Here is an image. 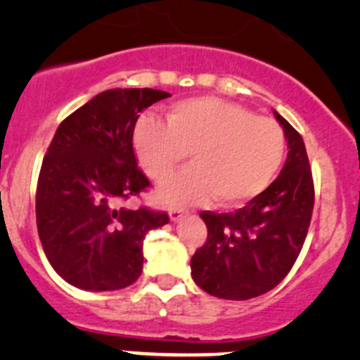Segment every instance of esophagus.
<instances>
[{"instance_id":"obj_1","label":"esophagus","mask_w":360,"mask_h":360,"mask_svg":"<svg viewBox=\"0 0 360 360\" xmlns=\"http://www.w3.org/2000/svg\"><path fill=\"white\" fill-rule=\"evenodd\" d=\"M186 214H188L186 210L177 209V207H174V209L169 210V216H170V221H172V223H177V221H181L184 216H186Z\"/></svg>"}]
</instances>
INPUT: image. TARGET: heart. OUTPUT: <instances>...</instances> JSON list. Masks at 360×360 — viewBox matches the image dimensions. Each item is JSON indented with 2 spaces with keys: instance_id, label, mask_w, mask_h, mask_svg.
Returning a JSON list of instances; mask_svg holds the SVG:
<instances>
[{
  "instance_id": "obj_1",
  "label": "heart",
  "mask_w": 360,
  "mask_h": 360,
  "mask_svg": "<svg viewBox=\"0 0 360 360\" xmlns=\"http://www.w3.org/2000/svg\"><path fill=\"white\" fill-rule=\"evenodd\" d=\"M134 150L155 181L169 177L190 151L193 165L162 183L157 198L191 205L216 197L223 205L256 198L271 184L285 153V136L274 120L216 97L181 101L165 122L141 118Z\"/></svg>"
}]
</instances>
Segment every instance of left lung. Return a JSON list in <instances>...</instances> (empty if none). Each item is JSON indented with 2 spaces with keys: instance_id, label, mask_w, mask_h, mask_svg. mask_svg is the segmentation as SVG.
Masks as SVG:
<instances>
[{
  "instance_id": "obj_1",
  "label": "left lung",
  "mask_w": 360,
  "mask_h": 360,
  "mask_svg": "<svg viewBox=\"0 0 360 360\" xmlns=\"http://www.w3.org/2000/svg\"><path fill=\"white\" fill-rule=\"evenodd\" d=\"M274 115L289 150L277 179L237 212H200L209 235L191 257V277L221 300H250L281 284L310 226L314 181L304 143L284 116Z\"/></svg>"
}]
</instances>
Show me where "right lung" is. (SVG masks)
<instances>
[{
    "label": "right lung",
    "mask_w": 360,
    "mask_h": 360,
    "mask_svg": "<svg viewBox=\"0 0 360 360\" xmlns=\"http://www.w3.org/2000/svg\"><path fill=\"white\" fill-rule=\"evenodd\" d=\"M170 94L110 89L59 125L43 158L36 190V224L46 259L83 291H118L143 274V242L165 212L127 209L150 181L132 148L139 112Z\"/></svg>",
    "instance_id": "add662e5"
}]
</instances>
